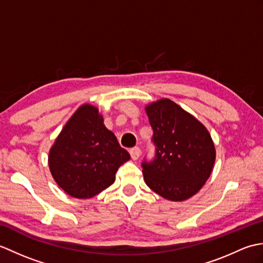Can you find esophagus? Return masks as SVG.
Listing matches in <instances>:
<instances>
[{
	"mask_svg": "<svg viewBox=\"0 0 263 263\" xmlns=\"http://www.w3.org/2000/svg\"><path fill=\"white\" fill-rule=\"evenodd\" d=\"M130 155H131V157H132L133 160L139 159V157H140V155H141L140 148H138V147L132 148V149L130 150Z\"/></svg>",
	"mask_w": 263,
	"mask_h": 263,
	"instance_id": "1",
	"label": "esophagus"
}]
</instances>
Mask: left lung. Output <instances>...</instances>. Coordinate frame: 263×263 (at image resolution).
I'll use <instances>...</instances> for the list:
<instances>
[{
  "label": "left lung",
  "instance_id": "obj_1",
  "mask_svg": "<svg viewBox=\"0 0 263 263\" xmlns=\"http://www.w3.org/2000/svg\"><path fill=\"white\" fill-rule=\"evenodd\" d=\"M154 130L156 157L142 164L143 180L170 201L187 200L210 177L216 160L214 141L199 120L168 98L146 105Z\"/></svg>",
  "mask_w": 263,
  "mask_h": 263
}]
</instances>
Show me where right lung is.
<instances>
[{"mask_svg": "<svg viewBox=\"0 0 263 263\" xmlns=\"http://www.w3.org/2000/svg\"><path fill=\"white\" fill-rule=\"evenodd\" d=\"M130 158L105 126L96 106L83 104L55 139L48 153V167L65 193L89 199L110 186L119 167Z\"/></svg>", "mask_w": 263, "mask_h": 263, "instance_id": "right-lung-1", "label": "right lung"}]
</instances>
